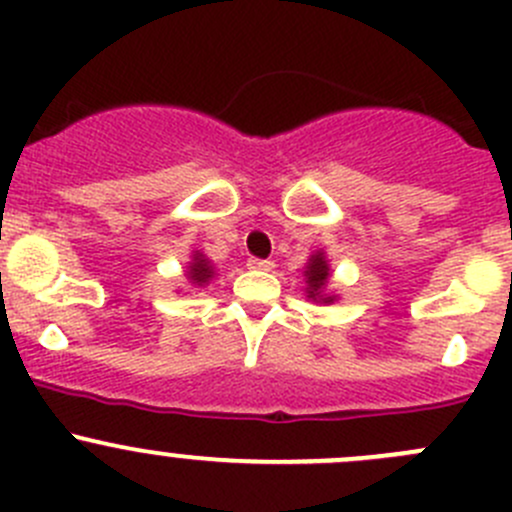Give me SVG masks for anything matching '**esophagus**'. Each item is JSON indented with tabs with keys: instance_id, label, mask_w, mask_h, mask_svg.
<instances>
[{
	"instance_id": "34e87169",
	"label": "esophagus",
	"mask_w": 512,
	"mask_h": 512,
	"mask_svg": "<svg viewBox=\"0 0 512 512\" xmlns=\"http://www.w3.org/2000/svg\"><path fill=\"white\" fill-rule=\"evenodd\" d=\"M247 267H250V270L267 272V270H272V267H275V262H270V260H260V257H250V260H247Z\"/></svg>"
}]
</instances>
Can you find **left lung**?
I'll list each match as a JSON object with an SVG mask.
<instances>
[{
  "label": "left lung",
  "mask_w": 512,
  "mask_h": 512,
  "mask_svg": "<svg viewBox=\"0 0 512 512\" xmlns=\"http://www.w3.org/2000/svg\"><path fill=\"white\" fill-rule=\"evenodd\" d=\"M307 294L314 299V302H334V297H327L324 294V287H327V280H329V267H327V260H324L322 255H314L312 260H309V267H307Z\"/></svg>",
  "instance_id": "1"
}]
</instances>
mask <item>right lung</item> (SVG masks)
Listing matches in <instances>:
<instances>
[{"label": "right lung", "mask_w": 512, "mask_h": 512, "mask_svg": "<svg viewBox=\"0 0 512 512\" xmlns=\"http://www.w3.org/2000/svg\"><path fill=\"white\" fill-rule=\"evenodd\" d=\"M188 277L193 280V285H208V280L213 277V267H210V262L205 260L200 252L193 257V262H190Z\"/></svg>", "instance_id": "add662e5"}]
</instances>
